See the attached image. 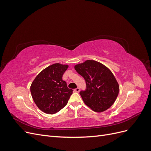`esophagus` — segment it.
<instances>
[{
    "mask_svg": "<svg viewBox=\"0 0 151 151\" xmlns=\"http://www.w3.org/2000/svg\"><path fill=\"white\" fill-rule=\"evenodd\" d=\"M74 91V92H76V93H79V91H80V89H79V88H77L75 89Z\"/></svg>",
    "mask_w": 151,
    "mask_h": 151,
    "instance_id": "1",
    "label": "esophagus"
}]
</instances>
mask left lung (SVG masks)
Instances as JSON below:
<instances>
[{"mask_svg":"<svg viewBox=\"0 0 151 151\" xmlns=\"http://www.w3.org/2000/svg\"><path fill=\"white\" fill-rule=\"evenodd\" d=\"M84 77L86 90L80 94L84 103L95 112H103L110 108L119 93V84L109 68L101 63L87 60L74 66Z\"/></svg>","mask_w":151,"mask_h":151,"instance_id":"left-lung-1","label":"left lung"}]
</instances>
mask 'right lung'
Segmentation results:
<instances>
[{
    "mask_svg": "<svg viewBox=\"0 0 151 151\" xmlns=\"http://www.w3.org/2000/svg\"><path fill=\"white\" fill-rule=\"evenodd\" d=\"M68 67V65L54 63L40 72L31 83L32 98L43 112L54 114L67 104L73 90L67 88L62 76Z\"/></svg>",
    "mask_w": 151,
    "mask_h": 151,
    "instance_id": "add662e5",
    "label": "right lung"
}]
</instances>
